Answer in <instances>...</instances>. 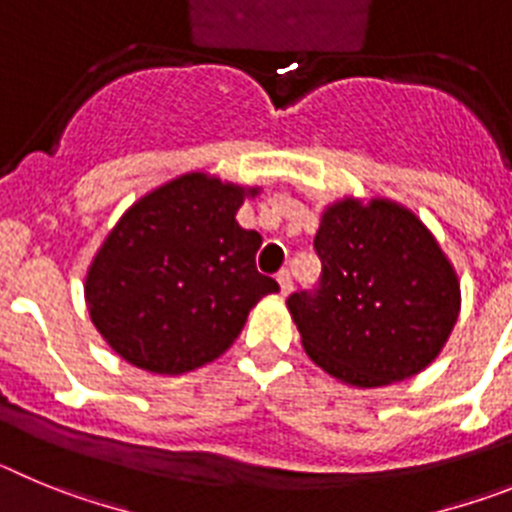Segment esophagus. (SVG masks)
Listing matches in <instances>:
<instances>
[{"label": "esophagus", "mask_w": 512, "mask_h": 512, "mask_svg": "<svg viewBox=\"0 0 512 512\" xmlns=\"http://www.w3.org/2000/svg\"><path fill=\"white\" fill-rule=\"evenodd\" d=\"M277 282H279V289H282V295L287 297L289 292H292V274H289L287 269H284V271H279Z\"/></svg>", "instance_id": "obj_1"}]
</instances>
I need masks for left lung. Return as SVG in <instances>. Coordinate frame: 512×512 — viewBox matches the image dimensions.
I'll return each instance as SVG.
<instances>
[{
	"instance_id": "left-lung-1",
	"label": "left lung",
	"mask_w": 512,
	"mask_h": 512,
	"mask_svg": "<svg viewBox=\"0 0 512 512\" xmlns=\"http://www.w3.org/2000/svg\"><path fill=\"white\" fill-rule=\"evenodd\" d=\"M315 295L287 300L305 354L338 382L387 387L436 361L459 320L461 287L436 235L400 202L343 197L320 215Z\"/></svg>"
}]
</instances>
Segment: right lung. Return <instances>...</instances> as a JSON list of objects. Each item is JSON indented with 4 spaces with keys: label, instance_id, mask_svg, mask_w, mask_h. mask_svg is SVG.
I'll return each mask as SVG.
<instances>
[{
    "label": "right lung",
    "instance_id": "1",
    "mask_svg": "<svg viewBox=\"0 0 512 512\" xmlns=\"http://www.w3.org/2000/svg\"><path fill=\"white\" fill-rule=\"evenodd\" d=\"M259 192L189 171L122 212L84 279L89 318L120 359L171 377L200 369L279 292L256 271L261 235L235 220Z\"/></svg>",
    "mask_w": 512,
    "mask_h": 512
}]
</instances>
